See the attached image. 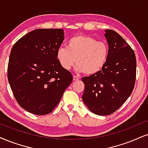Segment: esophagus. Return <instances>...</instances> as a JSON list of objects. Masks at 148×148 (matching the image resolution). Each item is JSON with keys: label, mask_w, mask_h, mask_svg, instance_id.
I'll return each mask as SVG.
<instances>
[{"label": "esophagus", "mask_w": 148, "mask_h": 148, "mask_svg": "<svg viewBox=\"0 0 148 148\" xmlns=\"http://www.w3.org/2000/svg\"><path fill=\"white\" fill-rule=\"evenodd\" d=\"M79 79H80V78L78 77V76H73V80H74V81H77V80H78Z\"/></svg>", "instance_id": "1"}]
</instances>
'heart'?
Returning <instances> with one entry per match:
<instances>
[{
    "mask_svg": "<svg viewBox=\"0 0 148 148\" xmlns=\"http://www.w3.org/2000/svg\"><path fill=\"white\" fill-rule=\"evenodd\" d=\"M108 54V46L105 42L78 35L69 40L68 48L61 46L58 48L57 59L65 70H70L76 62V71L93 74L104 66Z\"/></svg>",
    "mask_w": 148,
    "mask_h": 148,
    "instance_id": "b5f03b06",
    "label": "heart"
}]
</instances>
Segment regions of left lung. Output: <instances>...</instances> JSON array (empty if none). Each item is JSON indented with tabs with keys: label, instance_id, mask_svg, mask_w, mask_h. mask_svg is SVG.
Here are the masks:
<instances>
[{
	"label": "left lung",
	"instance_id": "left-lung-1",
	"mask_svg": "<svg viewBox=\"0 0 148 148\" xmlns=\"http://www.w3.org/2000/svg\"><path fill=\"white\" fill-rule=\"evenodd\" d=\"M109 54L101 70L82 78L85 84L83 100L90 111L108 115L119 109L130 96L136 80V61L134 50L113 30H106Z\"/></svg>",
	"mask_w": 148,
	"mask_h": 148
}]
</instances>
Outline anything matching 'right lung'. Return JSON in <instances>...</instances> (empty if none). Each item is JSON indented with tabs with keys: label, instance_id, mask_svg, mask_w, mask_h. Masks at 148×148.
Segmentation results:
<instances>
[{
	"label": "right lung",
	"instance_id": "obj_1",
	"mask_svg": "<svg viewBox=\"0 0 148 148\" xmlns=\"http://www.w3.org/2000/svg\"><path fill=\"white\" fill-rule=\"evenodd\" d=\"M63 30L39 29L15 43L9 56L7 78L19 105L35 115L53 111L73 76L57 59Z\"/></svg>",
	"mask_w": 148,
	"mask_h": 148
}]
</instances>
